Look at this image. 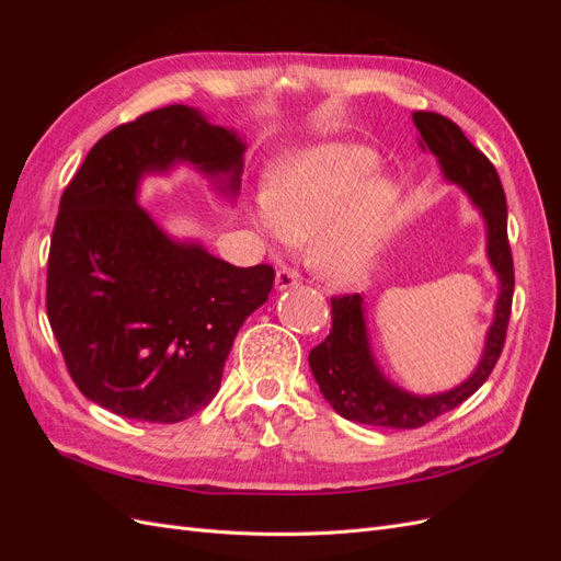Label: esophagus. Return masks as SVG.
Masks as SVG:
<instances>
[{
    "label": "esophagus",
    "mask_w": 561,
    "mask_h": 561,
    "mask_svg": "<svg viewBox=\"0 0 561 561\" xmlns=\"http://www.w3.org/2000/svg\"><path fill=\"white\" fill-rule=\"evenodd\" d=\"M299 285V274L295 268H278L276 271V287L278 290H287V287H295Z\"/></svg>",
    "instance_id": "esophagus-1"
}]
</instances>
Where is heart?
<instances>
[{
    "instance_id": "obj_1",
    "label": "heart",
    "mask_w": 561,
    "mask_h": 561,
    "mask_svg": "<svg viewBox=\"0 0 561 561\" xmlns=\"http://www.w3.org/2000/svg\"><path fill=\"white\" fill-rule=\"evenodd\" d=\"M371 149L320 145L285 159L254 198V219L278 243L313 239L311 260L334 283H358L377 264L398 208L396 184Z\"/></svg>"
}]
</instances>
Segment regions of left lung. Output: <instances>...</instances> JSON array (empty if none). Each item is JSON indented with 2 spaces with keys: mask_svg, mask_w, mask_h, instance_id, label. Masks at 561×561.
<instances>
[{
  "mask_svg": "<svg viewBox=\"0 0 561 561\" xmlns=\"http://www.w3.org/2000/svg\"><path fill=\"white\" fill-rule=\"evenodd\" d=\"M414 124L421 133V145L428 147L439 159L449 182L463 186L484 215L486 252L491 266L501 280L494 325L489 328L484 355L474 375L456 386L449 393L412 396L383 379L369 353L365 311L360 295L332 297V328L309 353V365L322 390L339 416L367 426L383 428H421L454 407L466 402L494 371L507 334V320L513 311L515 266L507 243V206L501 178L482 151L474 147L451 118L435 112H414Z\"/></svg>",
  "mask_w": 561,
  "mask_h": 561,
  "instance_id": "obj_1",
  "label": "left lung"
}]
</instances>
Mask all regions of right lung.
Segmentation results:
<instances>
[{
    "label": "right lung",
    "instance_id": "1",
    "mask_svg": "<svg viewBox=\"0 0 561 561\" xmlns=\"http://www.w3.org/2000/svg\"><path fill=\"white\" fill-rule=\"evenodd\" d=\"M243 149L236 133L171 105L103 135L65 186L46 313L77 388L118 416L178 423L203 410L236 334L268 299L274 266L241 268L168 239L135 201L142 173L175 161L231 173L236 192Z\"/></svg>",
    "mask_w": 561,
    "mask_h": 561
}]
</instances>
